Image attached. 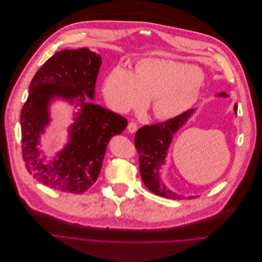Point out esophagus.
<instances>
[{
    "instance_id": "34e87169",
    "label": "esophagus",
    "mask_w": 262,
    "mask_h": 262,
    "mask_svg": "<svg viewBox=\"0 0 262 262\" xmlns=\"http://www.w3.org/2000/svg\"><path fill=\"white\" fill-rule=\"evenodd\" d=\"M136 130H138V124H136L135 122H129V124H128V131L130 132V133H134V132H136Z\"/></svg>"
}]
</instances>
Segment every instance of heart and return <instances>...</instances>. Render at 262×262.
Segmentation results:
<instances>
[{
  "instance_id": "obj_1",
  "label": "heart",
  "mask_w": 262,
  "mask_h": 262,
  "mask_svg": "<svg viewBox=\"0 0 262 262\" xmlns=\"http://www.w3.org/2000/svg\"><path fill=\"white\" fill-rule=\"evenodd\" d=\"M201 85V72L194 66L143 59L134 71L121 67L112 71L104 82L103 95L112 107L122 113L150 100L155 116L168 119L192 105Z\"/></svg>"
}]
</instances>
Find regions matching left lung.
Instances as JSON below:
<instances>
[{
    "label": "left lung",
    "instance_id": "8db88e82",
    "mask_svg": "<svg viewBox=\"0 0 262 262\" xmlns=\"http://www.w3.org/2000/svg\"><path fill=\"white\" fill-rule=\"evenodd\" d=\"M220 97H227L226 93L219 94ZM234 113L238 111V105L234 104ZM194 110L183 112L182 114L168 119L164 122H158L151 126H144L135 133L134 144L140 155V171L143 182L147 189L156 195L170 199H182L176 193L168 190L161 183L160 168L164 164L167 150L171 143L172 136L189 120ZM190 198H193L190 196Z\"/></svg>",
    "mask_w": 262,
    "mask_h": 262
}]
</instances>
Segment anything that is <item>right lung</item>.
Masks as SVG:
<instances>
[{
  "mask_svg": "<svg viewBox=\"0 0 262 262\" xmlns=\"http://www.w3.org/2000/svg\"><path fill=\"white\" fill-rule=\"evenodd\" d=\"M101 57L87 48L61 50L35 73L30 94L21 111L22 158L28 171L56 191L81 194L100 173L107 143L122 133L127 119L98 104L96 80ZM55 97L81 108L70 128V142L50 164L44 163L38 148L40 135L49 122L48 106Z\"/></svg>",
  "mask_w": 262,
  "mask_h": 262,
  "instance_id": "obj_1",
  "label": "right lung"
}]
</instances>
